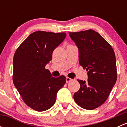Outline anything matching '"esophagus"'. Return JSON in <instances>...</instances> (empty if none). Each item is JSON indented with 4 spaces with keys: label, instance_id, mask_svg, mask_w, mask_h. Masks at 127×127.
Returning a JSON list of instances; mask_svg holds the SVG:
<instances>
[{
    "label": "esophagus",
    "instance_id": "34e87169",
    "mask_svg": "<svg viewBox=\"0 0 127 127\" xmlns=\"http://www.w3.org/2000/svg\"><path fill=\"white\" fill-rule=\"evenodd\" d=\"M66 83H69V82H71L72 80V79H71V78L68 77H66Z\"/></svg>",
    "mask_w": 127,
    "mask_h": 127
}]
</instances>
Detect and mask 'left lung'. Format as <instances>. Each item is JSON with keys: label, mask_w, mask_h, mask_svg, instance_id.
<instances>
[{"label": "left lung", "mask_w": 127, "mask_h": 127, "mask_svg": "<svg viewBox=\"0 0 127 127\" xmlns=\"http://www.w3.org/2000/svg\"><path fill=\"white\" fill-rule=\"evenodd\" d=\"M79 50L80 66L88 71V80H78L80 88L74 95L75 103L93 110L106 101L117 80L115 53L99 33L89 29L69 32Z\"/></svg>", "instance_id": "1"}]
</instances>
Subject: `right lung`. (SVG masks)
Wrapping results in <instances>:
<instances>
[{
    "label": "right lung",
    "instance_id": "right-lung-1",
    "mask_svg": "<svg viewBox=\"0 0 127 127\" xmlns=\"http://www.w3.org/2000/svg\"><path fill=\"white\" fill-rule=\"evenodd\" d=\"M66 33L36 31L31 34L14 55L13 81L23 100L39 112L54 105L56 95L66 83V77L55 78L45 66L53 50L61 44Z\"/></svg>",
    "mask_w": 127,
    "mask_h": 127
}]
</instances>
